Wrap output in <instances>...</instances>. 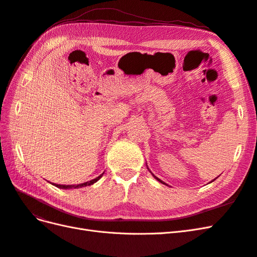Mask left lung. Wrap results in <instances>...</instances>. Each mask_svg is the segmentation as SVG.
<instances>
[{
	"label": "left lung",
	"mask_w": 257,
	"mask_h": 257,
	"mask_svg": "<svg viewBox=\"0 0 257 257\" xmlns=\"http://www.w3.org/2000/svg\"><path fill=\"white\" fill-rule=\"evenodd\" d=\"M148 169H149V168H148ZM149 172H150V170H149ZM150 173H151V172H150ZM151 174H152V173H151ZM152 176H153V177H154V178H155V179H157V180H158V181H159V182H161V183H163V184H166V183H165V182H164V181H162V180H161V179H159V178H158V177H157V176H154V175H153V174H152ZM213 180H214V179H213ZM213 180H212V181H211V182H213ZM166 185H167V184H166Z\"/></svg>",
	"instance_id": "1"
}]
</instances>
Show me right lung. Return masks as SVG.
<instances>
[{"mask_svg": "<svg viewBox=\"0 0 257 257\" xmlns=\"http://www.w3.org/2000/svg\"><path fill=\"white\" fill-rule=\"evenodd\" d=\"M104 175V173L102 175H99L97 178L93 179V180H90V181H87V182H83V183H79V184H72V185H66V184H56V183H52V185L57 186V188H60V189H63V190H69V189H80V188H83V186H88V185H92L93 183H95L96 181H98L100 178H102V176Z\"/></svg>", "mask_w": 257, "mask_h": 257, "instance_id": "obj_1", "label": "right lung"}]
</instances>
